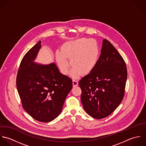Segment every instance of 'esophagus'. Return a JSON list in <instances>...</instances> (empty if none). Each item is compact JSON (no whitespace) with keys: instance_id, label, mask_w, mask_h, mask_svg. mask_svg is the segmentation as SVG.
Instances as JSON below:
<instances>
[{"instance_id":"obj_1","label":"esophagus","mask_w":146,"mask_h":146,"mask_svg":"<svg viewBox=\"0 0 146 146\" xmlns=\"http://www.w3.org/2000/svg\"><path fill=\"white\" fill-rule=\"evenodd\" d=\"M78 85V82L77 80H73V87L77 86Z\"/></svg>"}]
</instances>
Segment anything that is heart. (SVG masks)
<instances>
[{
  "label": "heart",
  "mask_w": 146,
  "mask_h": 146,
  "mask_svg": "<svg viewBox=\"0 0 146 146\" xmlns=\"http://www.w3.org/2000/svg\"><path fill=\"white\" fill-rule=\"evenodd\" d=\"M99 48L94 39L85 38L68 42L63 44L61 51L56 54V60L58 68L64 74H68L71 65L73 66L70 74L77 77L81 73L86 75L95 68L99 57Z\"/></svg>",
  "instance_id": "b5f03b06"
}]
</instances>
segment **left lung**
I'll list each match as a JSON object with an SVG mask.
<instances>
[{"instance_id": "8db88e82", "label": "left lung", "mask_w": 146, "mask_h": 146, "mask_svg": "<svg viewBox=\"0 0 146 146\" xmlns=\"http://www.w3.org/2000/svg\"><path fill=\"white\" fill-rule=\"evenodd\" d=\"M127 76L124 60L110 42L103 39L96 66L79 81L86 112L96 119L110 115L123 99Z\"/></svg>"}]
</instances>
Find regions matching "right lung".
I'll return each instance as SVG.
<instances>
[{
    "mask_svg": "<svg viewBox=\"0 0 146 146\" xmlns=\"http://www.w3.org/2000/svg\"><path fill=\"white\" fill-rule=\"evenodd\" d=\"M40 47L39 40L22 59L16 86L27 112L38 121L48 122L61 113L73 84L72 79L62 74L55 63L42 65L33 62Z\"/></svg>",
    "mask_w": 146,
    "mask_h": 146,
    "instance_id": "1",
    "label": "right lung"
}]
</instances>
